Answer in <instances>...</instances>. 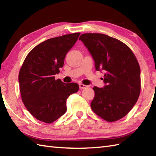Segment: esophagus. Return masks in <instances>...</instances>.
<instances>
[{
	"mask_svg": "<svg viewBox=\"0 0 156 156\" xmlns=\"http://www.w3.org/2000/svg\"><path fill=\"white\" fill-rule=\"evenodd\" d=\"M79 87H80V89H85V88H87L88 87L87 85H84L83 84H79Z\"/></svg>",
	"mask_w": 156,
	"mask_h": 156,
	"instance_id": "esophagus-1",
	"label": "esophagus"
}]
</instances>
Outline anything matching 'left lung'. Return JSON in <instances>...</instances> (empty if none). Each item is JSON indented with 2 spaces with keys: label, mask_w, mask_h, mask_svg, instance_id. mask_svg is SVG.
<instances>
[{
  "label": "left lung",
  "mask_w": 156,
  "mask_h": 156,
  "mask_svg": "<svg viewBox=\"0 0 156 156\" xmlns=\"http://www.w3.org/2000/svg\"><path fill=\"white\" fill-rule=\"evenodd\" d=\"M79 39L93 58L97 71L103 70V88L94 87L91 108L104 120L113 122L124 117L140 97L141 70L127 45L102 34H84Z\"/></svg>",
  "instance_id": "obj_1"
}]
</instances>
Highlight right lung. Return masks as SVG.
I'll list each match as a JSON object with an SVG mask.
<instances>
[{
	"instance_id": "1",
	"label": "right lung",
	"mask_w": 156,
	"mask_h": 156,
	"mask_svg": "<svg viewBox=\"0 0 156 156\" xmlns=\"http://www.w3.org/2000/svg\"><path fill=\"white\" fill-rule=\"evenodd\" d=\"M80 33L49 39L32 49L26 57L19 74L22 101L29 112L38 120L51 123L67 110L66 100L77 92L76 83L65 84L55 80L64 66L68 51Z\"/></svg>"
}]
</instances>
